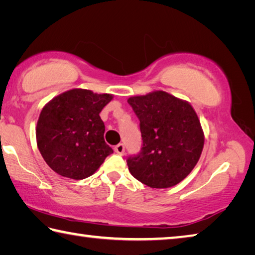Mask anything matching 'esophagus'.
Masks as SVG:
<instances>
[{"label":"esophagus","mask_w":255,"mask_h":255,"mask_svg":"<svg viewBox=\"0 0 255 255\" xmlns=\"http://www.w3.org/2000/svg\"><path fill=\"white\" fill-rule=\"evenodd\" d=\"M115 152L119 155H124L125 153V146L124 144H118L115 146Z\"/></svg>","instance_id":"esophagus-1"}]
</instances>
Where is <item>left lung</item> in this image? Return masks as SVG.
<instances>
[{"instance_id":"1","label":"left lung","mask_w":255,"mask_h":255,"mask_svg":"<svg viewBox=\"0 0 255 255\" xmlns=\"http://www.w3.org/2000/svg\"><path fill=\"white\" fill-rule=\"evenodd\" d=\"M128 103L139 119L143 139L140 152L127 159L129 172L150 188L180 183L204 148V131L195 109L164 91L131 97Z\"/></svg>"}]
</instances>
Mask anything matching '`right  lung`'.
<instances>
[{
    "label": "right lung",
    "mask_w": 255,
    "mask_h": 255,
    "mask_svg": "<svg viewBox=\"0 0 255 255\" xmlns=\"http://www.w3.org/2000/svg\"><path fill=\"white\" fill-rule=\"evenodd\" d=\"M111 94L73 89L42 108L37 123V145L51 170L82 180L92 175L114 150L105 141L101 110Z\"/></svg>",
    "instance_id": "right-lung-1"
}]
</instances>
